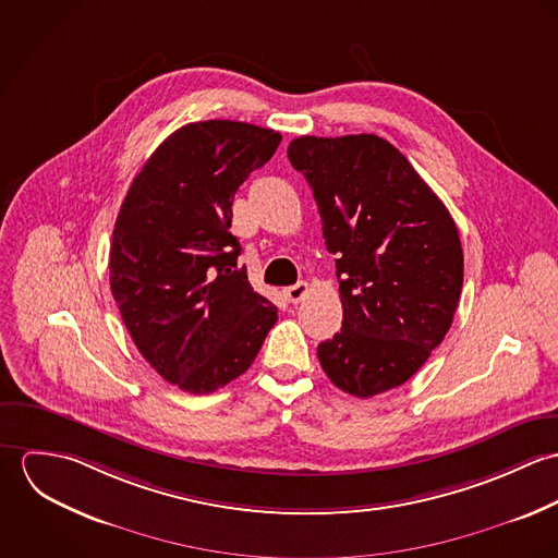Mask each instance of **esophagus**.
<instances>
[{
	"label": "esophagus",
	"instance_id": "34e87169",
	"mask_svg": "<svg viewBox=\"0 0 558 558\" xmlns=\"http://www.w3.org/2000/svg\"><path fill=\"white\" fill-rule=\"evenodd\" d=\"M307 292H310V283H307V281H299V283H294V286H290V288L283 290V294H286V299H288L290 303L303 301V299L307 296Z\"/></svg>",
	"mask_w": 558,
	"mask_h": 558
}]
</instances>
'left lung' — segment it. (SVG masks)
<instances>
[{
    "mask_svg": "<svg viewBox=\"0 0 558 558\" xmlns=\"http://www.w3.org/2000/svg\"><path fill=\"white\" fill-rule=\"evenodd\" d=\"M288 157L318 204L343 307L318 345L335 387L372 398L410 380L451 328L464 281L462 242L447 206L378 135L290 142Z\"/></svg>",
    "mask_w": 558,
    "mask_h": 558,
    "instance_id": "obj_1",
    "label": "left lung"
}]
</instances>
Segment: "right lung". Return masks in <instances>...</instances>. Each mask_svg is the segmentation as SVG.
<instances>
[{
    "label": "right lung",
    "instance_id": "1",
    "mask_svg": "<svg viewBox=\"0 0 558 558\" xmlns=\"http://www.w3.org/2000/svg\"><path fill=\"white\" fill-rule=\"evenodd\" d=\"M279 144L246 122L186 124L146 160L116 219L111 294L142 356L186 393L236 380L277 322L239 266L230 226L240 184Z\"/></svg>",
    "mask_w": 558,
    "mask_h": 558
}]
</instances>
